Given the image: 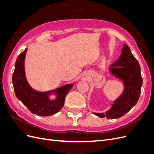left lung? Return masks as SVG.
I'll list each match as a JSON object with an SVG mask.
<instances>
[{"label": "left lung", "instance_id": "obj_1", "mask_svg": "<svg viewBox=\"0 0 154 154\" xmlns=\"http://www.w3.org/2000/svg\"><path fill=\"white\" fill-rule=\"evenodd\" d=\"M122 53L117 61L111 65L109 71L123 82L124 91L105 113L93 112L100 118L116 119L122 117L137 103L140 96L143 84L140 66L127 44L124 45Z\"/></svg>", "mask_w": 154, "mask_h": 154}]
</instances>
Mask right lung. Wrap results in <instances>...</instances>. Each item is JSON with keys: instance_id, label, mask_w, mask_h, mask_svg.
Instances as JSON below:
<instances>
[{"instance_id": "add662e5", "label": "right lung", "mask_w": 154, "mask_h": 154, "mask_svg": "<svg viewBox=\"0 0 154 154\" xmlns=\"http://www.w3.org/2000/svg\"><path fill=\"white\" fill-rule=\"evenodd\" d=\"M27 50L25 49L18 56L15 62L12 77L15 95L32 114L40 116L53 115L63 107L66 96L73 84L65 85L55 90L45 92L33 89L27 82L25 75L24 60ZM51 93L57 94V98L54 100H51L48 98Z\"/></svg>"}]
</instances>
